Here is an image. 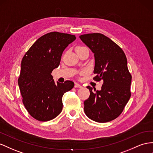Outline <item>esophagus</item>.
Returning a JSON list of instances; mask_svg holds the SVG:
<instances>
[{
    "label": "esophagus",
    "instance_id": "obj_1",
    "mask_svg": "<svg viewBox=\"0 0 153 153\" xmlns=\"http://www.w3.org/2000/svg\"><path fill=\"white\" fill-rule=\"evenodd\" d=\"M82 85H80V84H78V83H76H76L75 84V88H82Z\"/></svg>",
    "mask_w": 153,
    "mask_h": 153
}]
</instances>
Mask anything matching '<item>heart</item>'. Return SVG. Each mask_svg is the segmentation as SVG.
<instances>
[{"instance_id":"obj_1","label":"heart","mask_w":153,"mask_h":153,"mask_svg":"<svg viewBox=\"0 0 153 153\" xmlns=\"http://www.w3.org/2000/svg\"><path fill=\"white\" fill-rule=\"evenodd\" d=\"M77 48H82V47H77Z\"/></svg>"}]
</instances>
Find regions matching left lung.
Here are the masks:
<instances>
[{"label": "left lung", "instance_id": "left-lung-1", "mask_svg": "<svg viewBox=\"0 0 153 153\" xmlns=\"http://www.w3.org/2000/svg\"><path fill=\"white\" fill-rule=\"evenodd\" d=\"M80 39L94 53L95 65L93 80L103 81L100 91L93 92L84 101L87 117L100 123L110 122L120 116L131 95L132 76L127 58L122 48L101 33L82 35Z\"/></svg>", "mask_w": 153, "mask_h": 153}]
</instances>
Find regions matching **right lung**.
I'll return each mask as SVG.
<instances>
[{
	"label": "right lung",
	"mask_w": 153,
	"mask_h": 153,
	"mask_svg": "<svg viewBox=\"0 0 153 153\" xmlns=\"http://www.w3.org/2000/svg\"><path fill=\"white\" fill-rule=\"evenodd\" d=\"M76 39L75 35L50 32L42 36L24 55L18 79L24 107L41 122L56 118L62 110V97L74 82L55 83L51 73L59 66L64 49Z\"/></svg>",
	"instance_id": "right-lung-1"
}]
</instances>
